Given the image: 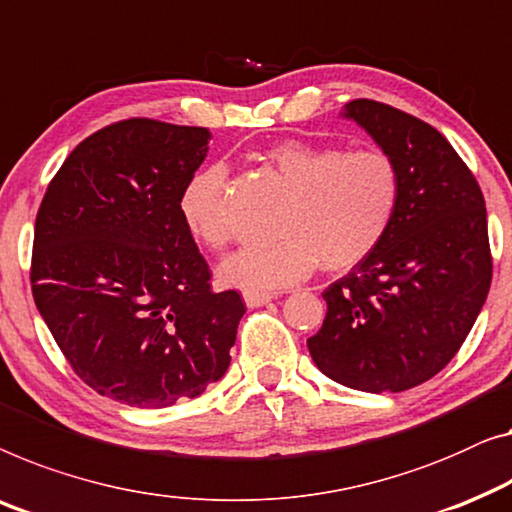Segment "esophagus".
<instances>
[{
  "instance_id": "34e87169",
  "label": "esophagus",
  "mask_w": 512,
  "mask_h": 512,
  "mask_svg": "<svg viewBox=\"0 0 512 512\" xmlns=\"http://www.w3.org/2000/svg\"><path fill=\"white\" fill-rule=\"evenodd\" d=\"M242 298H244V305L254 309V307L268 305V302H272L274 295L272 293H261V291H244Z\"/></svg>"
}]
</instances>
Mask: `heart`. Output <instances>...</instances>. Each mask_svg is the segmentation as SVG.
Wrapping results in <instances>:
<instances>
[{
  "label": "heart",
  "mask_w": 512,
  "mask_h": 512,
  "mask_svg": "<svg viewBox=\"0 0 512 512\" xmlns=\"http://www.w3.org/2000/svg\"><path fill=\"white\" fill-rule=\"evenodd\" d=\"M265 164L288 189L274 224L281 238L247 244L226 258L219 274L228 286L274 291L309 277L318 263L328 272L351 270L390 231L402 175L388 152L281 140L265 152ZM180 214L203 247L224 251L233 242L224 166H205L189 177Z\"/></svg>",
  "instance_id": "heart-1"
}]
</instances>
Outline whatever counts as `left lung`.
Masks as SVG:
<instances>
[{
	"label": "left lung",
	"mask_w": 512,
	"mask_h": 512,
	"mask_svg": "<svg viewBox=\"0 0 512 512\" xmlns=\"http://www.w3.org/2000/svg\"><path fill=\"white\" fill-rule=\"evenodd\" d=\"M402 175L390 231L323 291L316 367L365 392H402L455 358L492 284L485 198L453 145L427 122L372 99L346 106Z\"/></svg>",
	"instance_id": "left-lung-1"
}]
</instances>
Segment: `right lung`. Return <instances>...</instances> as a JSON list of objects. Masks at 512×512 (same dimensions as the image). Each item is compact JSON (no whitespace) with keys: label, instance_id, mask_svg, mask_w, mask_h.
Returning a JSON list of instances; mask_svg holds the SVG:
<instances>
[{"label":"right lung","instance_id":"1","mask_svg":"<svg viewBox=\"0 0 512 512\" xmlns=\"http://www.w3.org/2000/svg\"><path fill=\"white\" fill-rule=\"evenodd\" d=\"M210 131L131 117L92 133L50 180L32 293L73 372L138 409L198 397L231 365L244 302L212 291L180 214Z\"/></svg>","mask_w":512,"mask_h":512}]
</instances>
